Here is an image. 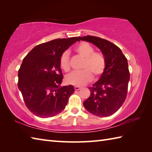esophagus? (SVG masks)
<instances>
[{
  "mask_svg": "<svg viewBox=\"0 0 152 152\" xmlns=\"http://www.w3.org/2000/svg\"><path fill=\"white\" fill-rule=\"evenodd\" d=\"M81 89V87H79V86H75L74 87V89L76 90V91H78V90H80Z\"/></svg>",
  "mask_w": 152,
  "mask_h": 152,
  "instance_id": "esophagus-1",
  "label": "esophagus"
}]
</instances>
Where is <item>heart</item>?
I'll return each instance as SVG.
<instances>
[{
    "instance_id": "b5f03b06",
    "label": "heart",
    "mask_w": 152,
    "mask_h": 152,
    "mask_svg": "<svg viewBox=\"0 0 152 152\" xmlns=\"http://www.w3.org/2000/svg\"><path fill=\"white\" fill-rule=\"evenodd\" d=\"M75 51L85 59L82 69L80 72H73L66 76V82L74 86H82L91 82L94 74L99 77L104 72L106 60L102 54L95 53V49L89 44L83 42L76 48ZM60 66L64 71L68 72L70 69L69 51H64L60 57Z\"/></svg>"
}]
</instances>
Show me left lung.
Listing matches in <instances>:
<instances>
[{
  "label": "left lung",
  "mask_w": 152,
  "mask_h": 152,
  "mask_svg": "<svg viewBox=\"0 0 152 152\" xmlns=\"http://www.w3.org/2000/svg\"><path fill=\"white\" fill-rule=\"evenodd\" d=\"M99 48L106 60L104 72L89 88L91 94L83 102L85 108L99 117L114 114L124 104L127 94L130 75L127 58L120 48L103 38L93 36L79 37Z\"/></svg>",
  "instance_id": "left-lung-1"
}]
</instances>
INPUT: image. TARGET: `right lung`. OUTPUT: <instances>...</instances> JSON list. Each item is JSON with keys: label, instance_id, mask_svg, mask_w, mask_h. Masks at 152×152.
<instances>
[{"label": "right lung", "instance_id": "right-lung-1", "mask_svg": "<svg viewBox=\"0 0 152 152\" xmlns=\"http://www.w3.org/2000/svg\"><path fill=\"white\" fill-rule=\"evenodd\" d=\"M79 38V37H78ZM77 37L58 38L35 46L23 60L18 72V88L25 105L40 118L53 117L65 108L73 86L61 87L63 78L60 57Z\"/></svg>", "mask_w": 152, "mask_h": 152}]
</instances>
